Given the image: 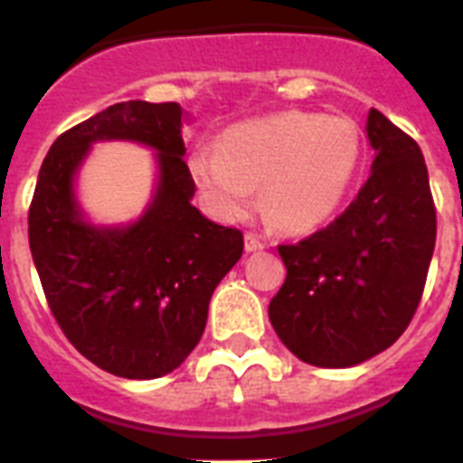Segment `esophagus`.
<instances>
[{
  "label": "esophagus",
  "instance_id": "1",
  "mask_svg": "<svg viewBox=\"0 0 463 463\" xmlns=\"http://www.w3.org/2000/svg\"><path fill=\"white\" fill-rule=\"evenodd\" d=\"M264 247L266 244L261 242V240H259L254 232H247V235H244V250L247 251H261Z\"/></svg>",
  "mask_w": 463,
  "mask_h": 463
}]
</instances>
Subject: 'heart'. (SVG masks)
I'll return each mask as SVG.
<instances>
[{
    "label": "heart",
    "mask_w": 463,
    "mask_h": 463,
    "mask_svg": "<svg viewBox=\"0 0 463 463\" xmlns=\"http://www.w3.org/2000/svg\"><path fill=\"white\" fill-rule=\"evenodd\" d=\"M362 161V133L345 116L283 111L225 130L219 149L187 166L199 194L223 221H240L261 185V209L278 231L307 235L328 223Z\"/></svg>",
    "instance_id": "1"
}]
</instances>
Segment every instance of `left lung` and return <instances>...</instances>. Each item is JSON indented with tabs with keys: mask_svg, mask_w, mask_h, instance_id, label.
<instances>
[{
	"mask_svg": "<svg viewBox=\"0 0 463 463\" xmlns=\"http://www.w3.org/2000/svg\"><path fill=\"white\" fill-rule=\"evenodd\" d=\"M371 175L328 228L278 251L288 269L269 304L278 337L304 364L349 368L407 330L435 250V206L419 145L371 109Z\"/></svg>",
	"mask_w": 463,
	"mask_h": 463,
	"instance_id": "8db88e82",
	"label": "left lung"
}]
</instances>
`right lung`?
<instances>
[{"instance_id":"obj_1","label":"right lung","mask_w":463,"mask_h":463,"mask_svg":"<svg viewBox=\"0 0 463 463\" xmlns=\"http://www.w3.org/2000/svg\"><path fill=\"white\" fill-rule=\"evenodd\" d=\"M185 111L175 101H121L56 137L28 213L33 261L63 335L107 373L152 381L185 362L204 333L216 285L242 257V232L193 206L183 161ZM137 141L157 161L140 220L92 224L74 180L97 141Z\"/></svg>"}]
</instances>
